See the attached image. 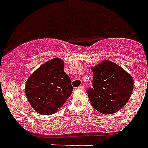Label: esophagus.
<instances>
[{"label":"esophagus","mask_w":148,"mask_h":148,"mask_svg":"<svg viewBox=\"0 0 148 148\" xmlns=\"http://www.w3.org/2000/svg\"><path fill=\"white\" fill-rule=\"evenodd\" d=\"M77 89H81V90H84V86L83 85H81V86H79V87H77Z\"/></svg>","instance_id":"esophagus-1"}]
</instances>
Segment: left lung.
Returning a JSON list of instances; mask_svg holds the SVG:
<instances>
[{
    "label": "left lung",
    "mask_w": 148,
    "mask_h": 148,
    "mask_svg": "<svg viewBox=\"0 0 148 148\" xmlns=\"http://www.w3.org/2000/svg\"><path fill=\"white\" fill-rule=\"evenodd\" d=\"M93 88L86 90L92 107L104 114L121 110L130 98L134 79L120 66L109 60L92 66Z\"/></svg>",
    "instance_id": "1"
}]
</instances>
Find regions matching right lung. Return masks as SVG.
<instances>
[{"label": "right lung", "mask_w": 148, "mask_h": 148, "mask_svg": "<svg viewBox=\"0 0 148 148\" xmlns=\"http://www.w3.org/2000/svg\"><path fill=\"white\" fill-rule=\"evenodd\" d=\"M69 77L64 71V61L54 58L43 64L26 83V95L31 107L41 114L58 111L72 93Z\"/></svg>", "instance_id": "1"}]
</instances>
